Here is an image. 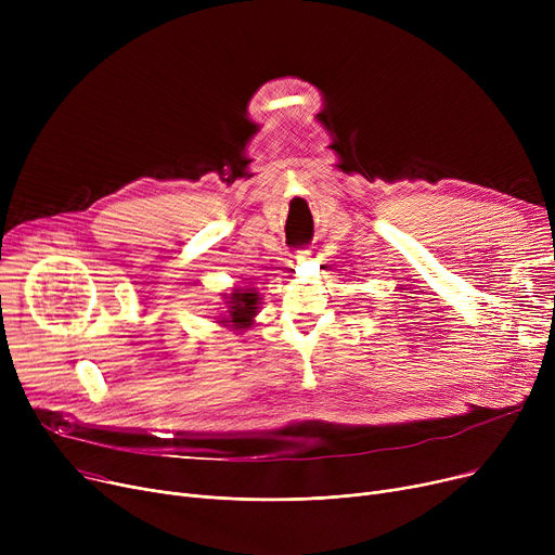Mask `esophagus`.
<instances>
[{
    "label": "esophagus",
    "instance_id": "obj_1",
    "mask_svg": "<svg viewBox=\"0 0 555 555\" xmlns=\"http://www.w3.org/2000/svg\"><path fill=\"white\" fill-rule=\"evenodd\" d=\"M310 256H312V251H310V249H308V251H304V254H297V256H295V260H293V262H295V266H299V262H301V260H304V258H310Z\"/></svg>",
    "mask_w": 555,
    "mask_h": 555
}]
</instances>
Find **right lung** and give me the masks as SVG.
Wrapping results in <instances>:
<instances>
[{"instance_id":"1","label":"right lung","mask_w":555,"mask_h":555,"mask_svg":"<svg viewBox=\"0 0 555 555\" xmlns=\"http://www.w3.org/2000/svg\"><path fill=\"white\" fill-rule=\"evenodd\" d=\"M224 310L218 319L222 328L233 333H245L254 326V319L260 312V293L256 287H233L231 293H222Z\"/></svg>"}]
</instances>
